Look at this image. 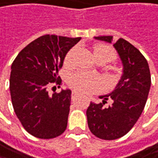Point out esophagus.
I'll list each match as a JSON object with an SVG mask.
<instances>
[{
  "label": "esophagus",
  "instance_id": "esophagus-1",
  "mask_svg": "<svg viewBox=\"0 0 158 158\" xmlns=\"http://www.w3.org/2000/svg\"><path fill=\"white\" fill-rule=\"evenodd\" d=\"M77 97H78V94L76 92H73L72 93V98H77Z\"/></svg>",
  "mask_w": 158,
  "mask_h": 158
}]
</instances>
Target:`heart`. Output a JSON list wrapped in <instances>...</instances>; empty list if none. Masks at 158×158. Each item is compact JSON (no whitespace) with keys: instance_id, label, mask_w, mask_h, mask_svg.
Returning a JSON list of instances; mask_svg holds the SVG:
<instances>
[{"instance_id":"1","label":"heart","mask_w":158,"mask_h":158,"mask_svg":"<svg viewBox=\"0 0 158 158\" xmlns=\"http://www.w3.org/2000/svg\"><path fill=\"white\" fill-rule=\"evenodd\" d=\"M75 51L76 48H73L66 53L64 58V64L66 65L72 64ZM94 53L95 58L102 57L105 58L108 62L113 61L116 57L113 48L103 44L95 45L94 47ZM67 83L73 90L82 94H92L98 92L102 88V81H101L99 77L84 71H77L70 74L67 77Z\"/></svg>"}]
</instances>
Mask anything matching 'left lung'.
Wrapping results in <instances>:
<instances>
[{"instance_id":"1","label":"left lung","mask_w":158,"mask_h":158,"mask_svg":"<svg viewBox=\"0 0 158 158\" xmlns=\"http://www.w3.org/2000/svg\"><path fill=\"white\" fill-rule=\"evenodd\" d=\"M97 40L111 43L112 36H96ZM123 66V74L115 90L105 96L102 103H90L87 109L88 127L97 138L112 140L127 134L134 127L147 101L151 74L147 60L127 40L120 38L113 45ZM110 97L113 104L105 107Z\"/></svg>"}]
</instances>
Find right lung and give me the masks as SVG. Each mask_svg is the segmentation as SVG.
Returning a JSON list of instances; mask_svg holds the SVG:
<instances>
[{
  "mask_svg": "<svg viewBox=\"0 0 158 158\" xmlns=\"http://www.w3.org/2000/svg\"><path fill=\"white\" fill-rule=\"evenodd\" d=\"M81 39L43 35L26 46L11 66L9 88L15 113L25 130L38 139H53L66 129L71 91L49 94L48 89L62 85L58 72L68 50Z\"/></svg>",
  "mask_w": 158,
  "mask_h": 158,
  "instance_id": "obj_1",
  "label": "right lung"
}]
</instances>
